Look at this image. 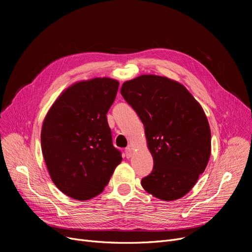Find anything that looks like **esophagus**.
Here are the masks:
<instances>
[{
  "mask_svg": "<svg viewBox=\"0 0 252 252\" xmlns=\"http://www.w3.org/2000/svg\"><path fill=\"white\" fill-rule=\"evenodd\" d=\"M126 158H130L131 157V155H133V149H131L130 147H127L126 149Z\"/></svg>",
  "mask_w": 252,
  "mask_h": 252,
  "instance_id": "obj_1",
  "label": "esophagus"
}]
</instances>
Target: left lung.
<instances>
[{
  "label": "left lung",
  "mask_w": 252,
  "mask_h": 252,
  "mask_svg": "<svg viewBox=\"0 0 252 252\" xmlns=\"http://www.w3.org/2000/svg\"><path fill=\"white\" fill-rule=\"evenodd\" d=\"M121 93L142 121L153 157L152 173L142 179V187L163 201L182 198L210 156V127L201 105L182 84L154 74L125 82Z\"/></svg>",
  "instance_id": "8db88e82"
}]
</instances>
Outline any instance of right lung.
Segmentation results:
<instances>
[{"instance_id": "right-lung-1", "label": "right lung", "mask_w": 252, "mask_h": 252, "mask_svg": "<svg viewBox=\"0 0 252 252\" xmlns=\"http://www.w3.org/2000/svg\"><path fill=\"white\" fill-rule=\"evenodd\" d=\"M118 86L109 77L74 83L44 119L41 144L49 175L72 199L86 201L102 193L123 160L106 117Z\"/></svg>"}]
</instances>
